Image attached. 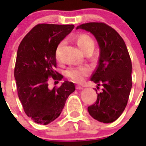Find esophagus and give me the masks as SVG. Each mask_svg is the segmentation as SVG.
I'll return each mask as SVG.
<instances>
[{
  "mask_svg": "<svg viewBox=\"0 0 146 146\" xmlns=\"http://www.w3.org/2000/svg\"><path fill=\"white\" fill-rule=\"evenodd\" d=\"M82 88H82V86H76V89H77V90H82Z\"/></svg>",
  "mask_w": 146,
  "mask_h": 146,
  "instance_id": "obj_1",
  "label": "esophagus"
}]
</instances>
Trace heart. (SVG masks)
<instances>
[{
    "label": "heart",
    "instance_id": "obj_1",
    "mask_svg": "<svg viewBox=\"0 0 146 146\" xmlns=\"http://www.w3.org/2000/svg\"><path fill=\"white\" fill-rule=\"evenodd\" d=\"M77 43L80 48L86 52L88 50H94L95 43L91 36L86 34L80 35L77 39ZM62 43L58 45L56 50V57L58 58V53L61 47ZM91 72V69L87 66H80L69 67L66 72V75L70 78L72 81L75 82H81L84 80L85 77H87Z\"/></svg>",
    "mask_w": 146,
    "mask_h": 146
}]
</instances>
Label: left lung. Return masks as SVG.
I'll list each match as a JSON object with an SVG mask.
<instances>
[{
	"label": "left lung",
	"mask_w": 146,
	"mask_h": 146,
	"mask_svg": "<svg viewBox=\"0 0 146 146\" xmlns=\"http://www.w3.org/2000/svg\"><path fill=\"white\" fill-rule=\"evenodd\" d=\"M79 28L94 34L100 47L99 63L91 80L98 85L97 89L102 86V91L88 110L94 119L112 123L125 110L132 86L128 50L118 32L105 23H88L77 27Z\"/></svg>",
	"instance_id": "1"
}]
</instances>
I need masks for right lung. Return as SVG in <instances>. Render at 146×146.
Segmentation results:
<instances>
[{
    "instance_id": "obj_1",
    "label": "right lung",
    "mask_w": 146,
    "mask_h": 146,
    "mask_svg": "<svg viewBox=\"0 0 146 146\" xmlns=\"http://www.w3.org/2000/svg\"><path fill=\"white\" fill-rule=\"evenodd\" d=\"M74 25L38 24L20 42L15 67L19 99L25 114L35 123L47 125L60 115L68 96L75 90L74 83L65 81L50 89L48 80H61L55 70L56 50Z\"/></svg>"
}]
</instances>
